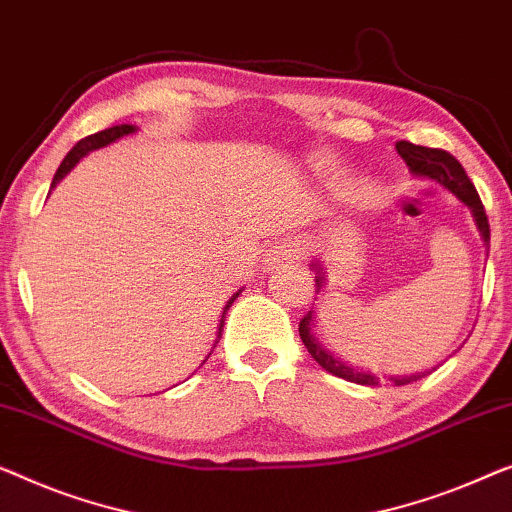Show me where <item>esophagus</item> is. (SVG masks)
<instances>
[{"label": "esophagus", "instance_id": "obj_1", "mask_svg": "<svg viewBox=\"0 0 512 512\" xmlns=\"http://www.w3.org/2000/svg\"><path fill=\"white\" fill-rule=\"evenodd\" d=\"M298 258H300V247H298V242H293V240H284V242L274 244V247L270 249V254H268V263H270V265H284V263H293V261H298Z\"/></svg>", "mask_w": 512, "mask_h": 512}]
</instances>
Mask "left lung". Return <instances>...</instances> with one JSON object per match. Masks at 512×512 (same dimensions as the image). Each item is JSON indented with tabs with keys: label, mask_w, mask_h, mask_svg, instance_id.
I'll use <instances>...</instances> for the list:
<instances>
[{
	"label": "left lung",
	"mask_w": 512,
	"mask_h": 512,
	"mask_svg": "<svg viewBox=\"0 0 512 512\" xmlns=\"http://www.w3.org/2000/svg\"><path fill=\"white\" fill-rule=\"evenodd\" d=\"M399 157L406 161V166L416 177H425V180H432L436 184H441L443 189H448L450 194L457 196L459 201H462L466 207H469L473 219H476V226L480 235H483V242L490 244V221H487V214H485V207L483 201H480L476 187H473V182L469 180V175H466V170L462 168V164L453 157V154H448L446 150H432V147H422V145H413L409 140H399L395 145ZM311 268L316 270V288H321L325 284V272L318 263H311ZM314 311H307L305 316H302L300 321V339L302 344L307 346V351L311 353V358H314L318 365H321L325 372L339 376V379H346L351 383H358V385H379L381 379L376 376L374 372H369V369H362V367H353L344 362L342 358H337V355H332L328 348H325L318 339L314 337ZM436 367L429 369V372H434ZM429 372H416V374H402V376H388L390 383L395 385H409L413 381L422 379V376H427Z\"/></svg>",
	"instance_id": "obj_1"
}]
</instances>
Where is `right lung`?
<instances>
[{"instance_id": "right-lung-1", "label": "right lung", "mask_w": 512, "mask_h": 512, "mask_svg": "<svg viewBox=\"0 0 512 512\" xmlns=\"http://www.w3.org/2000/svg\"><path fill=\"white\" fill-rule=\"evenodd\" d=\"M136 131V127H133V124H120V127H110V129H103V131H99V133H92V136H87V138H83V140H78L76 145H73V150L66 154L64 157V161L62 164H59V168H57V173H55V180H53V184H50V189H55V184L62 180V177L69 173V170L78 164L80 159L83 157H87V154L90 152H94V150H101V147H106V145H110V143H115V140H120L122 136H129V133H133ZM242 291H238L233 295L231 300L226 302V307H224V314H221V321H219V332H217V342H219V337H221V330H224V318H226V311H228V307L233 305L235 302V298H238ZM207 360V358H205ZM203 360V362H205Z\"/></svg>"}]
</instances>
